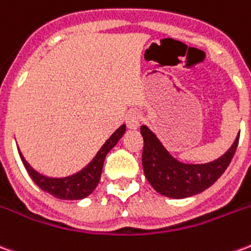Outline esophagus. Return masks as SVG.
I'll list each match as a JSON object with an SVG mask.
<instances>
[{
  "label": "esophagus",
  "instance_id": "1",
  "mask_svg": "<svg viewBox=\"0 0 251 251\" xmlns=\"http://www.w3.org/2000/svg\"><path fill=\"white\" fill-rule=\"evenodd\" d=\"M140 121H141V118H140L138 113L133 111V113H129L127 117H126V125H127L129 129L134 130V129H138V126H140Z\"/></svg>",
  "mask_w": 251,
  "mask_h": 251
}]
</instances>
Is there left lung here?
Returning a JSON list of instances; mask_svg holds the SVG:
<instances>
[{"mask_svg": "<svg viewBox=\"0 0 251 251\" xmlns=\"http://www.w3.org/2000/svg\"><path fill=\"white\" fill-rule=\"evenodd\" d=\"M141 134L145 177L158 194L172 199H184L210 188L226 171L239 141L238 133L230 149L219 158L205 164H187L174 157L147 125L141 126Z\"/></svg>", "mask_w": 251, "mask_h": 251, "instance_id": "1", "label": "left lung"}]
</instances>
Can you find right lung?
<instances>
[{"mask_svg":"<svg viewBox=\"0 0 251 251\" xmlns=\"http://www.w3.org/2000/svg\"><path fill=\"white\" fill-rule=\"evenodd\" d=\"M125 131L126 125L120 126L109 137V140L102 145L98 153L95 154V157L84 168L77 171L75 174L70 175V176H64V177H52V176H47V175L37 172L25 160V157L23 156V153H21L19 148L17 149H19L20 157H21V161L24 164L25 169L28 171V174L32 177V180L43 191L51 194L52 196H55L57 199L80 200L87 198L88 195L93 194L94 189L97 188L99 180H100V175H102V168H103L106 154L117 145V142L122 138V136L125 134Z\"/></svg>","mask_w":251,"mask_h":251,"instance_id":"obj_1","label":"right lung"}]
</instances>
